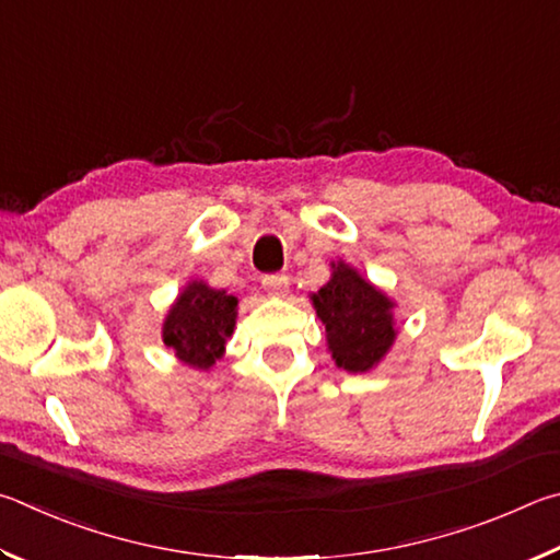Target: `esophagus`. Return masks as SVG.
<instances>
[{
  "label": "esophagus",
  "instance_id": "obj_1",
  "mask_svg": "<svg viewBox=\"0 0 560 560\" xmlns=\"http://www.w3.org/2000/svg\"><path fill=\"white\" fill-rule=\"evenodd\" d=\"M262 288L275 298H285L288 290H290V278H288V275H280V272L278 275H265Z\"/></svg>",
  "mask_w": 560,
  "mask_h": 560
}]
</instances>
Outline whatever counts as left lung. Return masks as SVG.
Here are the masks:
<instances>
[{
	"mask_svg": "<svg viewBox=\"0 0 560 560\" xmlns=\"http://www.w3.org/2000/svg\"><path fill=\"white\" fill-rule=\"evenodd\" d=\"M310 300L325 325L327 351L339 369L366 374L386 359L398 337L396 302L354 265L331 260L327 285L312 292Z\"/></svg>",
	"mask_w": 560,
	"mask_h": 560,
	"instance_id": "left-lung-1",
	"label": "left lung"
}]
</instances>
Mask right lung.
<instances>
[{
  "label": "right lung",
  "mask_w": 560,
  "mask_h": 560,
  "mask_svg": "<svg viewBox=\"0 0 560 560\" xmlns=\"http://www.w3.org/2000/svg\"><path fill=\"white\" fill-rule=\"evenodd\" d=\"M238 298L215 290L203 280H189L166 310L162 322V341L182 364L209 371L225 354L231 339Z\"/></svg>",
  "instance_id": "1"
}]
</instances>
